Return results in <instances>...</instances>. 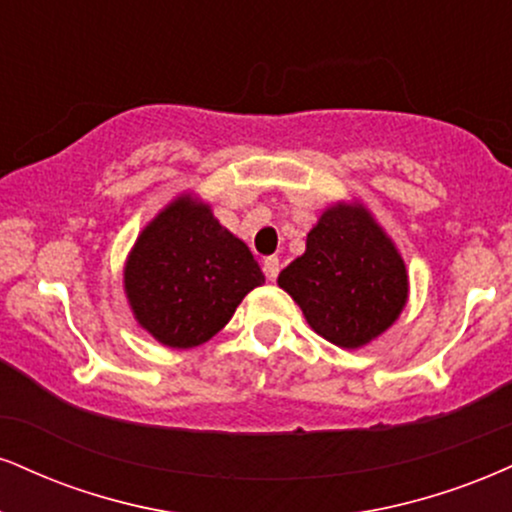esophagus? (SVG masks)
Returning <instances> with one entry per match:
<instances>
[{"label":"esophagus","instance_id":"esophagus-1","mask_svg":"<svg viewBox=\"0 0 512 512\" xmlns=\"http://www.w3.org/2000/svg\"><path fill=\"white\" fill-rule=\"evenodd\" d=\"M262 269H264V276H267L269 281H276V276H279V269H281L279 257H267L262 264Z\"/></svg>","mask_w":512,"mask_h":512}]
</instances>
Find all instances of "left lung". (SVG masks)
Returning a JSON list of instances; mask_svg holds the SVG:
<instances>
[{
  "label": "left lung",
  "instance_id": "left-lung-1",
  "mask_svg": "<svg viewBox=\"0 0 512 512\" xmlns=\"http://www.w3.org/2000/svg\"><path fill=\"white\" fill-rule=\"evenodd\" d=\"M276 283L319 336L348 350L391 329L410 293L396 243L360 200L326 207Z\"/></svg>",
  "mask_w": 512,
  "mask_h": 512
}]
</instances>
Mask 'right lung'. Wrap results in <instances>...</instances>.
I'll use <instances>...</instances> for the list:
<instances>
[{"mask_svg":"<svg viewBox=\"0 0 512 512\" xmlns=\"http://www.w3.org/2000/svg\"><path fill=\"white\" fill-rule=\"evenodd\" d=\"M264 274L248 245L195 193H181L135 238L123 293L143 329L186 350L219 334Z\"/></svg>","mask_w":512,"mask_h":512,"instance_id":"1","label":"right lung"}]
</instances>
